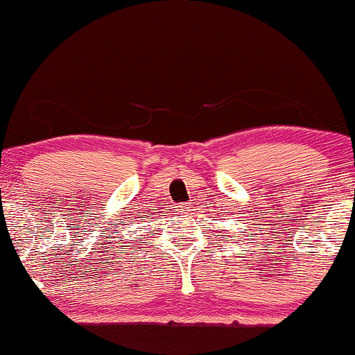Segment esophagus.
<instances>
[{"label": "esophagus", "mask_w": 355, "mask_h": 355, "mask_svg": "<svg viewBox=\"0 0 355 355\" xmlns=\"http://www.w3.org/2000/svg\"><path fill=\"white\" fill-rule=\"evenodd\" d=\"M189 209H190L189 203H180V205L175 207V211H178V215H185L187 211H189Z\"/></svg>", "instance_id": "1"}]
</instances>
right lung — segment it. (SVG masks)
Wrapping results in <instances>:
<instances>
[{
    "mask_svg": "<svg viewBox=\"0 0 355 355\" xmlns=\"http://www.w3.org/2000/svg\"><path fill=\"white\" fill-rule=\"evenodd\" d=\"M148 217H152V214H150V215H148ZM141 218H146V217H141Z\"/></svg>",
    "mask_w": 355,
    "mask_h": 355,
    "instance_id": "obj_1",
    "label": "right lung"
}]
</instances>
